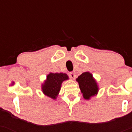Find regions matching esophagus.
<instances>
[{"label": "esophagus", "instance_id": "34e87169", "mask_svg": "<svg viewBox=\"0 0 132 132\" xmlns=\"http://www.w3.org/2000/svg\"><path fill=\"white\" fill-rule=\"evenodd\" d=\"M69 75H70V78L73 80L75 78V72H73V71H72V72H70V73H69Z\"/></svg>", "mask_w": 132, "mask_h": 132}]
</instances>
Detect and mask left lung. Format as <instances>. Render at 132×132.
Returning <instances> with one entry per match:
<instances>
[{
    "label": "left lung",
    "instance_id": "8db88e82",
    "mask_svg": "<svg viewBox=\"0 0 132 132\" xmlns=\"http://www.w3.org/2000/svg\"><path fill=\"white\" fill-rule=\"evenodd\" d=\"M76 80L78 83L80 89L85 100H89L91 97L97 95L99 87L96 80L91 73L89 71L83 73L78 76Z\"/></svg>",
    "mask_w": 132,
    "mask_h": 132
}]
</instances>
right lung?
Returning a JSON list of instances; mask_svg holds the SVG:
<instances>
[{"mask_svg": "<svg viewBox=\"0 0 132 132\" xmlns=\"http://www.w3.org/2000/svg\"><path fill=\"white\" fill-rule=\"evenodd\" d=\"M69 79L67 74L63 73H50L46 76V78L41 84V91L46 96L53 100H56L62 83Z\"/></svg>", "mask_w": 132, "mask_h": 132, "instance_id": "obj_1", "label": "right lung"}]
</instances>
